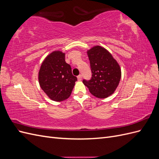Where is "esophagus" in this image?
<instances>
[{
  "label": "esophagus",
  "instance_id": "esophagus-1",
  "mask_svg": "<svg viewBox=\"0 0 159 159\" xmlns=\"http://www.w3.org/2000/svg\"><path fill=\"white\" fill-rule=\"evenodd\" d=\"M81 79H82V76H81V75H79L78 76V81H81Z\"/></svg>",
  "mask_w": 159,
  "mask_h": 159
}]
</instances>
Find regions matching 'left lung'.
Masks as SVG:
<instances>
[{
	"mask_svg": "<svg viewBox=\"0 0 159 159\" xmlns=\"http://www.w3.org/2000/svg\"><path fill=\"white\" fill-rule=\"evenodd\" d=\"M91 78L83 80L89 92L96 98H106L114 93L121 80V71L117 61L103 48L95 46L88 51Z\"/></svg>",
	"mask_w": 159,
	"mask_h": 159,
	"instance_id": "1",
	"label": "left lung"
}]
</instances>
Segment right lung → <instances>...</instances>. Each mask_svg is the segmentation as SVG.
I'll return each mask as SVG.
<instances>
[{
	"label": "right lung",
	"instance_id": "right-lung-1",
	"mask_svg": "<svg viewBox=\"0 0 159 159\" xmlns=\"http://www.w3.org/2000/svg\"><path fill=\"white\" fill-rule=\"evenodd\" d=\"M38 80L42 90L56 102L68 99L78 80L71 68L65 61V54L53 52L46 57L40 67Z\"/></svg>",
	"mask_w": 159,
	"mask_h": 159
}]
</instances>
